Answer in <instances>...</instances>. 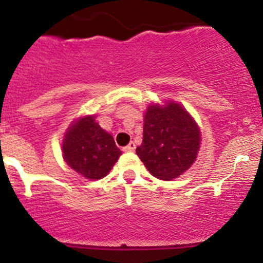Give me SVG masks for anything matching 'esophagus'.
<instances>
[{
  "label": "esophagus",
  "instance_id": "esophagus-1",
  "mask_svg": "<svg viewBox=\"0 0 263 263\" xmlns=\"http://www.w3.org/2000/svg\"><path fill=\"white\" fill-rule=\"evenodd\" d=\"M135 147H136V145H135V142H129L127 146H124L122 150L124 151V153H132V151L135 150Z\"/></svg>",
  "mask_w": 263,
  "mask_h": 263
}]
</instances>
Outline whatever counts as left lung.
Segmentation results:
<instances>
[{"mask_svg":"<svg viewBox=\"0 0 263 263\" xmlns=\"http://www.w3.org/2000/svg\"><path fill=\"white\" fill-rule=\"evenodd\" d=\"M201 131L179 103L148 104L144 116V139L136 154L155 178L173 181L195 163Z\"/></svg>","mask_w":263,"mask_h":263,"instance_id":"8db88e82","label":"left lung"}]
</instances>
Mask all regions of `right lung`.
I'll return each mask as SVG.
<instances>
[{"label": "right lung", "instance_id": "obj_1", "mask_svg": "<svg viewBox=\"0 0 263 263\" xmlns=\"http://www.w3.org/2000/svg\"><path fill=\"white\" fill-rule=\"evenodd\" d=\"M121 154L112 135L99 126L95 116H84L73 121L63 137L65 161L90 181L107 176Z\"/></svg>", "mask_w": 263, "mask_h": 263}]
</instances>
